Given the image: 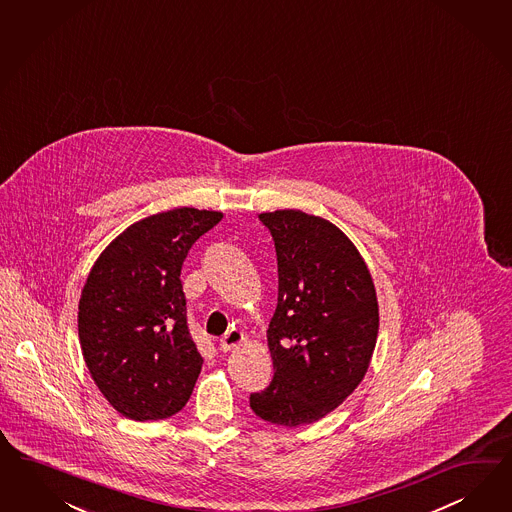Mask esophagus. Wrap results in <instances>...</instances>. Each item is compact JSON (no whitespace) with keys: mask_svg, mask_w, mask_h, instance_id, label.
<instances>
[{"mask_svg":"<svg viewBox=\"0 0 512 512\" xmlns=\"http://www.w3.org/2000/svg\"><path fill=\"white\" fill-rule=\"evenodd\" d=\"M245 342V335L239 329H230L226 335L220 338V350H235L237 346H241Z\"/></svg>","mask_w":512,"mask_h":512,"instance_id":"34e87169","label":"esophagus"}]
</instances>
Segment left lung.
Here are the masks:
<instances>
[{"label": "left lung", "instance_id": "obj_1", "mask_svg": "<svg viewBox=\"0 0 512 512\" xmlns=\"http://www.w3.org/2000/svg\"><path fill=\"white\" fill-rule=\"evenodd\" d=\"M275 241L278 303L267 329L275 376L250 408L267 423L312 424L365 378L380 308L361 252L333 222L299 209L262 213Z\"/></svg>", "mask_w": 512, "mask_h": 512}]
</instances>
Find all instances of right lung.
Listing matches in <instances>:
<instances>
[{"mask_svg":"<svg viewBox=\"0 0 512 512\" xmlns=\"http://www.w3.org/2000/svg\"><path fill=\"white\" fill-rule=\"evenodd\" d=\"M220 211L179 207L131 224L101 252L78 303L89 374L132 421L172 417L189 402L202 355L187 327L181 267Z\"/></svg>","mask_w":512,"mask_h":512,"instance_id":"1","label":"right lung"}]
</instances>
